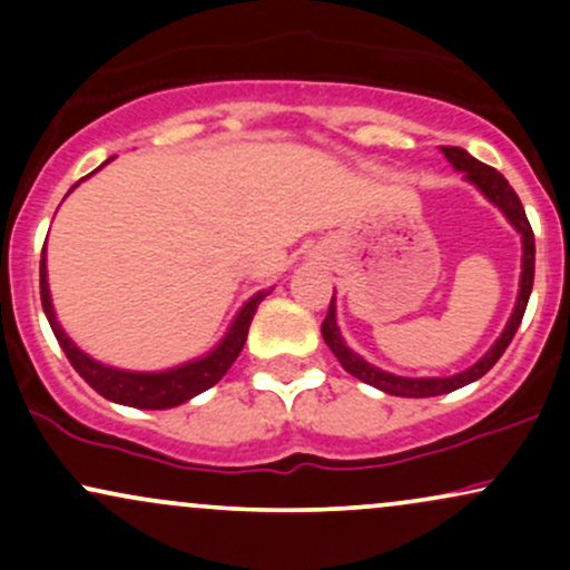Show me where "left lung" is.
I'll use <instances>...</instances> for the list:
<instances>
[{"instance_id": "1", "label": "left lung", "mask_w": 570, "mask_h": 570, "mask_svg": "<svg viewBox=\"0 0 570 570\" xmlns=\"http://www.w3.org/2000/svg\"><path fill=\"white\" fill-rule=\"evenodd\" d=\"M444 158L453 163L455 171L463 174V179L472 181V185L480 189L485 198L493 203V206H499L503 212V217L512 222V227L517 233L522 235V273H520V292H517V303H514V311L512 316H509L507 326H503L501 337L495 340L493 345H490V351L485 356L480 358V362L472 364L469 370L458 372V375H450V377H402V375H391V372H385L381 367H375V364L364 362L358 353H353L348 345H345L343 335H340L337 330V313H335V294H332V303H330V311H326V318L322 324V335H324V343L330 345L332 353L337 356V362L343 364L345 372H351L353 377H358L362 383L367 385H375V389L385 391V394L391 396H410V399H423V396H440V394H450V391L455 389H463V385L480 381L485 372L493 367L495 362L503 356V351L509 348V343H512L517 326H520L522 316H525V307H528V297H531V289H533V267H535V244H533V230H531V222L525 217V208H522L520 198H517V193L512 187H509V181L503 179V176L495 171V168L485 166V163H480L472 155L466 153V149L461 147H442Z\"/></svg>"}]
</instances>
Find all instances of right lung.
Instances as JSON below:
<instances>
[{"label":"right lung","instance_id":"1","mask_svg":"<svg viewBox=\"0 0 570 570\" xmlns=\"http://www.w3.org/2000/svg\"><path fill=\"white\" fill-rule=\"evenodd\" d=\"M77 185H80V181H77ZM265 294L267 292H257L244 307H240L238 316H235V322L230 324V330H227V335L222 337L217 348L206 353V356L195 358V362L179 364V367L174 370L128 372V370H115V367H107V364L96 362V358H90L88 353L80 351L75 343H71L67 332H63L61 324H58L53 299H50L45 248H42V263H39V297H42L45 316H48L50 330H53L58 345H61L63 353H67L71 367L80 372L82 381L94 391H98L104 399H109V402H117V404H128V407H139V410L176 407V404H185L187 399L198 396L206 389H212L214 383H219L222 377H225V372L233 367L235 358H238L240 348H244L248 326H252L254 313H257V305L263 303Z\"/></svg>","mask_w":570,"mask_h":570}]
</instances>
